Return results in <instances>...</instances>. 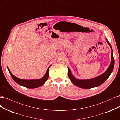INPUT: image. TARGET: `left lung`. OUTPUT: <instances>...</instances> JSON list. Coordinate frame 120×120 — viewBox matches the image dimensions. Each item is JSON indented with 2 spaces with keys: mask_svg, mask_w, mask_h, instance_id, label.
Returning <instances> with one entry per match:
<instances>
[{
  "mask_svg": "<svg viewBox=\"0 0 120 120\" xmlns=\"http://www.w3.org/2000/svg\"><path fill=\"white\" fill-rule=\"evenodd\" d=\"M107 42L108 44L109 45L110 47L112 50L111 52V63L109 65V67L108 68L107 70L103 73L102 74L100 75L98 77H96L95 78H92L91 79H86V80H79L75 78V77L73 76L71 72L70 69L69 67L68 69V76L69 78H70L71 82L74 84L75 86L81 88L83 89H91L92 88H94L96 87H98L100 85H101L103 83H104L106 81V80L109 78V77L111 75L112 72H113L114 67V64H115V60L113 57V49H112V46L109 43L107 39Z\"/></svg>",
  "mask_w": 120,
  "mask_h": 120,
  "instance_id": "left-lung-1",
  "label": "left lung"
}]
</instances>
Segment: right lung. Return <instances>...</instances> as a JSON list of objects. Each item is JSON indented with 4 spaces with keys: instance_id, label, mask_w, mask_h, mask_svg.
Returning a JSON list of instances; mask_svg holds the SVG:
<instances>
[{
    "instance_id": "add662e5",
    "label": "right lung",
    "mask_w": 120,
    "mask_h": 120,
    "mask_svg": "<svg viewBox=\"0 0 120 120\" xmlns=\"http://www.w3.org/2000/svg\"><path fill=\"white\" fill-rule=\"evenodd\" d=\"M51 65H50L48 67L45 75L41 79L37 80H24L17 78L16 77L14 76L12 73H11L8 67H7V68H8V71L11 76L12 77V79L15 82L17 83L18 84L20 85L25 87L26 88L32 89L40 87L42 85H43L46 82V81L47 80L49 77V69L51 67Z\"/></svg>"
}]
</instances>
